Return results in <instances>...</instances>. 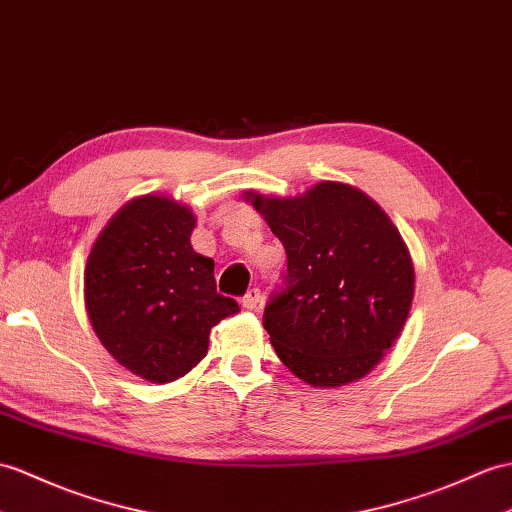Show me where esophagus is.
Here are the masks:
<instances>
[{
  "label": "esophagus",
  "instance_id": "esophagus-1",
  "mask_svg": "<svg viewBox=\"0 0 512 512\" xmlns=\"http://www.w3.org/2000/svg\"><path fill=\"white\" fill-rule=\"evenodd\" d=\"M259 303H261V292L257 288H251V290L244 294L242 305L246 307V310H257Z\"/></svg>",
  "mask_w": 512,
  "mask_h": 512
}]
</instances>
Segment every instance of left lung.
Listing matches in <instances>:
<instances>
[{"mask_svg": "<svg viewBox=\"0 0 512 512\" xmlns=\"http://www.w3.org/2000/svg\"><path fill=\"white\" fill-rule=\"evenodd\" d=\"M288 255L264 312L279 360L314 388L358 382L401 336L414 299L406 242L358 187L323 181L294 198L244 192Z\"/></svg>", "mask_w": 512, "mask_h": 512, "instance_id": "obj_1", "label": "left lung"}]
</instances>
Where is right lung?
<instances>
[{"instance_id": "add662e5", "label": "right lung", "mask_w": 512, "mask_h": 512, "mask_svg": "<svg viewBox=\"0 0 512 512\" xmlns=\"http://www.w3.org/2000/svg\"><path fill=\"white\" fill-rule=\"evenodd\" d=\"M196 216L170 196L128 200L102 229L85 266V307L117 364L152 384L205 358L211 327L240 312L216 292L213 259L194 251Z\"/></svg>"}]
</instances>
